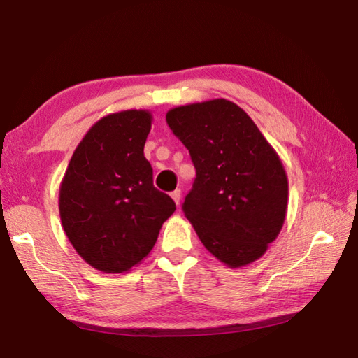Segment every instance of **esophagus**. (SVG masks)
Returning a JSON list of instances; mask_svg holds the SVG:
<instances>
[{
    "label": "esophagus",
    "mask_w": 358,
    "mask_h": 358,
    "mask_svg": "<svg viewBox=\"0 0 358 358\" xmlns=\"http://www.w3.org/2000/svg\"><path fill=\"white\" fill-rule=\"evenodd\" d=\"M171 196H172V199L175 201V203L180 205V201H181V189H175V191L171 194Z\"/></svg>",
    "instance_id": "esophagus-1"
}]
</instances>
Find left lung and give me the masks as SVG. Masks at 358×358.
<instances>
[{
    "label": "left lung",
    "mask_w": 358,
    "mask_h": 358,
    "mask_svg": "<svg viewBox=\"0 0 358 358\" xmlns=\"http://www.w3.org/2000/svg\"><path fill=\"white\" fill-rule=\"evenodd\" d=\"M166 120L196 167L183 211L203 246L232 268L264 256L287 210V175L273 147L227 99L175 107Z\"/></svg>",
    "instance_id": "obj_1"
}]
</instances>
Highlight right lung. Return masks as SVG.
Here are the masks:
<instances>
[{
    "label": "right lung",
    "instance_id": "obj_1",
    "mask_svg": "<svg viewBox=\"0 0 358 358\" xmlns=\"http://www.w3.org/2000/svg\"><path fill=\"white\" fill-rule=\"evenodd\" d=\"M148 110L110 113L92 126L72 155L59 186V216L85 262L123 273L153 246L175 202L153 186L143 156Z\"/></svg>",
    "mask_w": 358,
    "mask_h": 358
}]
</instances>
